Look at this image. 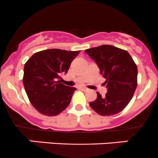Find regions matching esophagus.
I'll return each mask as SVG.
<instances>
[{
	"mask_svg": "<svg viewBox=\"0 0 158 158\" xmlns=\"http://www.w3.org/2000/svg\"><path fill=\"white\" fill-rule=\"evenodd\" d=\"M80 89L82 90H84V91H87V90H88V88H87V87H80Z\"/></svg>",
	"mask_w": 158,
	"mask_h": 158,
	"instance_id": "1",
	"label": "esophagus"
}]
</instances>
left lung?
Returning <instances> with one entry per match:
<instances>
[{
	"label": "left lung",
	"mask_w": 158,
	"mask_h": 158,
	"mask_svg": "<svg viewBox=\"0 0 158 158\" xmlns=\"http://www.w3.org/2000/svg\"><path fill=\"white\" fill-rule=\"evenodd\" d=\"M97 63L105 78L107 92L102 97L97 92L96 100L90 106L101 116H110L122 111L132 99L137 86V68L125 50L112 45H101L85 50Z\"/></svg>",
	"instance_id": "8db88e82"
}]
</instances>
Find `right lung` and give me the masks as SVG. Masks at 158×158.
I'll return each mask as SVG.
<instances>
[{
  "label": "right lung",
  "mask_w": 158,
  "mask_h": 158,
  "mask_svg": "<svg viewBox=\"0 0 158 158\" xmlns=\"http://www.w3.org/2000/svg\"><path fill=\"white\" fill-rule=\"evenodd\" d=\"M80 51L48 49L35 53L24 64L23 84L33 107L45 116H56L68 107L75 87L58 79L68 73Z\"/></svg>",
  "instance_id": "add662e5"
}]
</instances>
